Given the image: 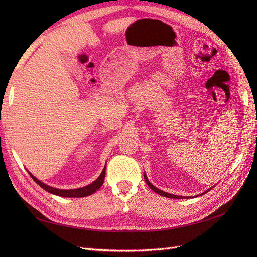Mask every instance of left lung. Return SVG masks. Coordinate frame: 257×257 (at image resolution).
<instances>
[{
	"label": "left lung",
	"instance_id": "8db88e82",
	"mask_svg": "<svg viewBox=\"0 0 257 257\" xmlns=\"http://www.w3.org/2000/svg\"><path fill=\"white\" fill-rule=\"evenodd\" d=\"M144 178H145V181H146V183L148 184V186H149V188L152 190V191H154L155 193L157 194H159V195H161V196H164V197H167V198H178V199H181V198H189V197H183V196H177V195H174V194H169V193H166V192H164V191H162V190H159L158 188H155V186L153 185V184H151L150 183V181L148 180V178H147V176H146V174H144ZM212 189V188H211ZM211 189H208L206 192H204L203 194H206L208 191H210ZM203 194H200V195H203ZM198 196V195H197Z\"/></svg>",
	"mask_w": 257,
	"mask_h": 257
}]
</instances>
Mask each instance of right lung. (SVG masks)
I'll return each mask as SVG.
<instances>
[{"mask_svg":"<svg viewBox=\"0 0 257 257\" xmlns=\"http://www.w3.org/2000/svg\"><path fill=\"white\" fill-rule=\"evenodd\" d=\"M30 176L32 177L33 180L40 185L42 188L47 191L51 194H54V195H58V196H62V197H85V196H89L92 195L93 193H95L100 186L103 185L104 183V178H105V174H106V165L103 169L102 174L99 175V177L96 179L95 181H93L91 184L87 185V186H83V188H79V189H74V190H60V189H56V188H52V186H49L47 184H45L43 182H41L38 179H36L32 174L29 172Z\"/></svg>","mask_w":257,"mask_h":257,"instance_id":"1","label":"right lung"}]
</instances>
